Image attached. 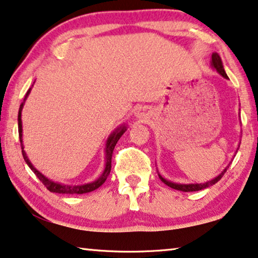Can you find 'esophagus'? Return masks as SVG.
Listing matches in <instances>:
<instances>
[{
    "mask_svg": "<svg viewBox=\"0 0 258 258\" xmlns=\"http://www.w3.org/2000/svg\"><path fill=\"white\" fill-rule=\"evenodd\" d=\"M137 117L138 118H142V117H144V114H142V112H138L137 113Z\"/></svg>",
    "mask_w": 258,
    "mask_h": 258,
    "instance_id": "1",
    "label": "esophagus"
}]
</instances>
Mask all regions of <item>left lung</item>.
Wrapping results in <instances>:
<instances>
[{
  "mask_svg": "<svg viewBox=\"0 0 258 258\" xmlns=\"http://www.w3.org/2000/svg\"><path fill=\"white\" fill-rule=\"evenodd\" d=\"M211 66H212V67L215 69V71H217V72L219 73V74L224 76L225 79H228V76H227V74H226V72H225V69H224V66H222L221 57L219 56L218 53H213V54H212V61H211ZM228 166H229V164H228ZM228 166L224 169V171H222L220 175H218L217 177L213 178V179H211V180H209V182H206V183H199V184H198V183H196V184H179V183H174V182H170V180H167L166 178H163L162 176H161L160 174H159V177H160V179L162 180V182H163L164 184H166V185L170 186V187H172V189H175V190L183 191V192L199 191V190L206 189V187H209V186H212L213 184L219 182V180L221 179L222 176H224L225 172L227 171Z\"/></svg>",
  "mask_w": 258,
  "mask_h": 258,
  "instance_id": "left-lung-1",
  "label": "left lung"
}]
</instances>
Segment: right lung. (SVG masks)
<instances>
[{"label": "right lung", "instance_id": "1", "mask_svg": "<svg viewBox=\"0 0 258 258\" xmlns=\"http://www.w3.org/2000/svg\"><path fill=\"white\" fill-rule=\"evenodd\" d=\"M30 91H31V89H29L28 92H26V95L24 97V102H25L26 97L29 96ZM24 102H23L21 106H19V111H18V134H19V141H21L22 154H23V157H24L25 162L28 163V166L30 167L31 170L36 174L37 177L39 178L41 182H43V184L46 186V189L51 192H55V194H66V195H82V194H88V192H91L96 189H98V187L105 182L107 176L110 175L111 159H112V153H113L114 146H116L118 140L120 139V137L125 133V131L127 127H126L125 125L119 126V127L114 130V132L111 133L110 137L107 138L106 146H105V168H104V171H103V174L99 176L98 179H96L91 183L83 184V185H64V184L53 182L52 179H48L47 177H45V176L41 174L40 171H38L37 169L32 166V163H31L30 160L28 159V155H26V153L24 151V146H23V139H22L23 130H22V118L21 117H22L23 106H24Z\"/></svg>", "mask_w": 258, "mask_h": 258}]
</instances>
